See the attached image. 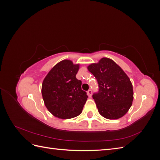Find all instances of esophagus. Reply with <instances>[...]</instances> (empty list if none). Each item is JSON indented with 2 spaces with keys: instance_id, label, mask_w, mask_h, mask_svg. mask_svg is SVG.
I'll list each match as a JSON object with an SVG mask.
<instances>
[{
  "instance_id": "obj_1",
  "label": "esophagus",
  "mask_w": 160,
  "mask_h": 160,
  "mask_svg": "<svg viewBox=\"0 0 160 160\" xmlns=\"http://www.w3.org/2000/svg\"><path fill=\"white\" fill-rule=\"evenodd\" d=\"M88 95L89 97H91V95H92V90L91 89H89L88 91Z\"/></svg>"
}]
</instances>
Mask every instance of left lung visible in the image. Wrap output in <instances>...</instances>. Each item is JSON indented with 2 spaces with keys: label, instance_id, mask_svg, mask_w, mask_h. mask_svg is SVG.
<instances>
[{
  "label": "left lung",
  "instance_id": "1",
  "mask_svg": "<svg viewBox=\"0 0 160 160\" xmlns=\"http://www.w3.org/2000/svg\"><path fill=\"white\" fill-rule=\"evenodd\" d=\"M98 81L99 91L94 93L99 113L106 119H117L126 113L132 105L133 86L128 76L113 60L102 58L88 67Z\"/></svg>",
  "mask_w": 160,
  "mask_h": 160
}]
</instances>
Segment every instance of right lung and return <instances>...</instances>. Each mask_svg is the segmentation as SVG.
<instances>
[{"instance_id": "obj_1", "label": "right lung", "mask_w": 160, "mask_h": 160, "mask_svg": "<svg viewBox=\"0 0 160 160\" xmlns=\"http://www.w3.org/2000/svg\"><path fill=\"white\" fill-rule=\"evenodd\" d=\"M79 64L69 60L58 62L45 77L42 95L47 109L60 119H71L81 113L88 96L76 78Z\"/></svg>"}]
</instances>
